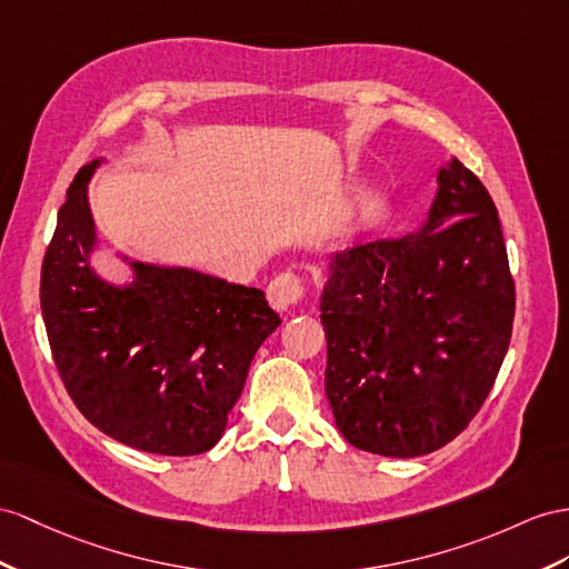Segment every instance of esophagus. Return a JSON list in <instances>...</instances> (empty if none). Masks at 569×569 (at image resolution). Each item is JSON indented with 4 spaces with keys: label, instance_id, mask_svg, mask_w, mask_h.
I'll return each mask as SVG.
<instances>
[{
    "label": "esophagus",
    "instance_id": "34e87169",
    "mask_svg": "<svg viewBox=\"0 0 569 569\" xmlns=\"http://www.w3.org/2000/svg\"><path fill=\"white\" fill-rule=\"evenodd\" d=\"M302 296H305V283L293 271L279 273L267 288V300L271 308L279 312L296 308V305L302 300Z\"/></svg>",
    "mask_w": 569,
    "mask_h": 569
}]
</instances>
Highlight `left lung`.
<instances>
[{
	"instance_id": "8db88e82",
	"label": "left lung",
	"mask_w": 569,
	"mask_h": 569,
	"mask_svg": "<svg viewBox=\"0 0 569 569\" xmlns=\"http://www.w3.org/2000/svg\"><path fill=\"white\" fill-rule=\"evenodd\" d=\"M319 310L325 389L348 442L409 459L455 440L488 399L515 322L483 182L459 160L440 168L428 223L333 254Z\"/></svg>"
}]
</instances>
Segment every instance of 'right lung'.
I'll list each match as a JSON object with an SVG mask.
<instances>
[{
	"mask_svg": "<svg viewBox=\"0 0 569 569\" xmlns=\"http://www.w3.org/2000/svg\"><path fill=\"white\" fill-rule=\"evenodd\" d=\"M83 166L40 271V310L64 389L89 423L151 455L192 457L226 430L247 370L281 325L264 293L182 267L132 261L134 283L89 267L96 226Z\"/></svg>",
	"mask_w": 569,
	"mask_h": 569,
	"instance_id": "add662e5",
	"label": "right lung"
}]
</instances>
